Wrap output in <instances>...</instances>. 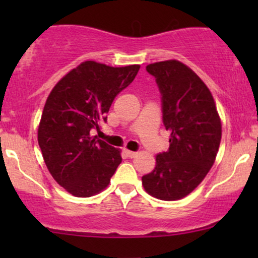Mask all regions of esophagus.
<instances>
[{
	"mask_svg": "<svg viewBox=\"0 0 258 258\" xmlns=\"http://www.w3.org/2000/svg\"><path fill=\"white\" fill-rule=\"evenodd\" d=\"M125 153H126V155L128 156V158H136V156L138 155V153H136V152H131V150H125Z\"/></svg>",
	"mask_w": 258,
	"mask_h": 258,
	"instance_id": "1",
	"label": "esophagus"
}]
</instances>
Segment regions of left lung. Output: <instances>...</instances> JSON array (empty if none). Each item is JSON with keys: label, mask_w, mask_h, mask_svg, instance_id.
I'll return each instance as SVG.
<instances>
[{"label": "left lung", "mask_w": 258, "mask_h": 258, "mask_svg": "<svg viewBox=\"0 0 258 258\" xmlns=\"http://www.w3.org/2000/svg\"><path fill=\"white\" fill-rule=\"evenodd\" d=\"M162 96V120L170 148L156 155L155 168L142 177L156 199H183L203 182L217 156L222 123L214 97L188 65L176 59L147 65Z\"/></svg>", "instance_id": "left-lung-1"}]
</instances>
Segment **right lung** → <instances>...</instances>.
Masks as SVG:
<instances>
[{
    "instance_id": "1",
    "label": "right lung",
    "mask_w": 258,
    "mask_h": 258,
    "mask_svg": "<svg viewBox=\"0 0 258 258\" xmlns=\"http://www.w3.org/2000/svg\"><path fill=\"white\" fill-rule=\"evenodd\" d=\"M141 65L114 68L86 60L63 76L47 97L37 141L49 173L68 193L103 191L121 164V150L91 135L106 121L112 100L135 80Z\"/></svg>"
}]
</instances>
